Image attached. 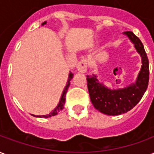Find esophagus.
<instances>
[{
	"instance_id": "esophagus-1",
	"label": "esophagus",
	"mask_w": 154,
	"mask_h": 154,
	"mask_svg": "<svg viewBox=\"0 0 154 154\" xmlns=\"http://www.w3.org/2000/svg\"><path fill=\"white\" fill-rule=\"evenodd\" d=\"M88 67V61L87 59H82L77 64V68L78 72H86Z\"/></svg>"
}]
</instances>
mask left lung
<instances>
[{
    "mask_svg": "<svg viewBox=\"0 0 154 154\" xmlns=\"http://www.w3.org/2000/svg\"><path fill=\"white\" fill-rule=\"evenodd\" d=\"M124 34L132 41L142 57V67L135 83L124 89L110 90L99 83L96 76H87L91 103L97 110L108 116H118L134 108L141 100L149 85V58L142 42L132 31H125Z\"/></svg>",
    "mask_w": 154,
    "mask_h": 154,
    "instance_id": "1",
    "label": "left lung"
}]
</instances>
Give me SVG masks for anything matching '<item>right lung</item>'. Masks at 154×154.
I'll use <instances>...</instances> for the list:
<instances>
[{"mask_svg":"<svg viewBox=\"0 0 154 154\" xmlns=\"http://www.w3.org/2000/svg\"><path fill=\"white\" fill-rule=\"evenodd\" d=\"M45 24H46V21L44 22V23L42 24V25H45ZM72 77H73V74L72 73V72H70V73H69V76H68V80H67V85H66V87H65V88H64L63 92V95H62V97H61L60 100H59V103H58V105L57 106V107H56V108H55V109H54V110H53L50 114H49V115H47V116H37V117H44V118L52 117V116H56L59 111H61V110L63 109L64 104H65V97H66V94H67V89H68V87H69V86H70V81L72 80Z\"/></svg>","mask_w":154,"mask_h":154,"instance_id":"add662e5","label":"right lung"}]
</instances>
